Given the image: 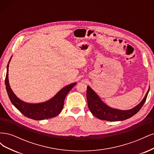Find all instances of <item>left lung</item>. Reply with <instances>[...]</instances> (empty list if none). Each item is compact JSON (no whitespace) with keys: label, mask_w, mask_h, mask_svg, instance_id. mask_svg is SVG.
<instances>
[{"label":"left lung","mask_w":154,"mask_h":154,"mask_svg":"<svg viewBox=\"0 0 154 154\" xmlns=\"http://www.w3.org/2000/svg\"><path fill=\"white\" fill-rule=\"evenodd\" d=\"M149 90H150V87L145 96L137 106L132 109L122 110L113 109L107 105L101 100L99 96L92 89L91 87L87 86V100L88 107L91 113L100 119L109 121V122L123 121L132 117L138 112L146 100Z\"/></svg>","instance_id":"obj_1"}]
</instances>
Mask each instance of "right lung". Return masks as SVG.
I'll return each instance as SVG.
<instances>
[{
  "instance_id": "add662e5",
  "label": "right lung",
  "mask_w": 154,
  "mask_h": 154,
  "mask_svg": "<svg viewBox=\"0 0 154 154\" xmlns=\"http://www.w3.org/2000/svg\"><path fill=\"white\" fill-rule=\"evenodd\" d=\"M12 57L9 60L7 66V72L5 79L6 88L8 94L12 104L24 114L27 118L34 120H42L56 117L58 116L63 109L64 100L69 92L73 87L76 85L74 82L68 85L59 91L57 94L54 95L50 100L39 103H26L20 100L14 94L10 87L8 80V67Z\"/></svg>"
}]
</instances>
